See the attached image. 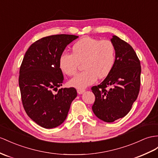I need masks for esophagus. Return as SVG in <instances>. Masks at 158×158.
Segmentation results:
<instances>
[{
  "label": "esophagus",
  "instance_id": "obj_1",
  "mask_svg": "<svg viewBox=\"0 0 158 158\" xmlns=\"http://www.w3.org/2000/svg\"><path fill=\"white\" fill-rule=\"evenodd\" d=\"M85 90L84 89H77V93L79 94H83V93L85 92Z\"/></svg>",
  "mask_w": 158,
  "mask_h": 158
}]
</instances>
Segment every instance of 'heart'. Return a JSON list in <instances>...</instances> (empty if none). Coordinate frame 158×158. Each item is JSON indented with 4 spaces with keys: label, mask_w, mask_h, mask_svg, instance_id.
Returning <instances> with one entry per match:
<instances>
[{
    "label": "heart",
    "mask_w": 158,
    "mask_h": 158,
    "mask_svg": "<svg viewBox=\"0 0 158 158\" xmlns=\"http://www.w3.org/2000/svg\"><path fill=\"white\" fill-rule=\"evenodd\" d=\"M80 63L84 71L70 80V85L82 89L94 83L97 78L103 79L110 75L115 63V47L110 40H101L85 37L72 47V54L64 52L60 56V69L67 75H73Z\"/></svg>",
    "instance_id": "obj_1"
}]
</instances>
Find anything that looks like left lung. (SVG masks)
<instances>
[{
    "instance_id": "left-lung-1",
    "label": "left lung",
    "mask_w": 158,
    "mask_h": 158,
    "mask_svg": "<svg viewBox=\"0 0 158 158\" xmlns=\"http://www.w3.org/2000/svg\"><path fill=\"white\" fill-rule=\"evenodd\" d=\"M115 47V63L103 81L91 87L95 100L93 111L99 119L114 122L131 110L140 88L141 65L130 44L114 35L111 39Z\"/></svg>"
}]
</instances>
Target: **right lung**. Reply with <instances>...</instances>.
Returning <instances> with one entry per match:
<instances>
[{
	"label": "right lung",
	"mask_w": 158,
	"mask_h": 158,
	"mask_svg": "<svg viewBox=\"0 0 158 158\" xmlns=\"http://www.w3.org/2000/svg\"><path fill=\"white\" fill-rule=\"evenodd\" d=\"M78 37L64 34L43 37L32 44L24 56L19 77L23 106L28 116L44 128L63 123L77 97L74 87L61 88L56 94L52 91H57L64 79L60 56Z\"/></svg>",
	"instance_id": "add662e5"
}]
</instances>
